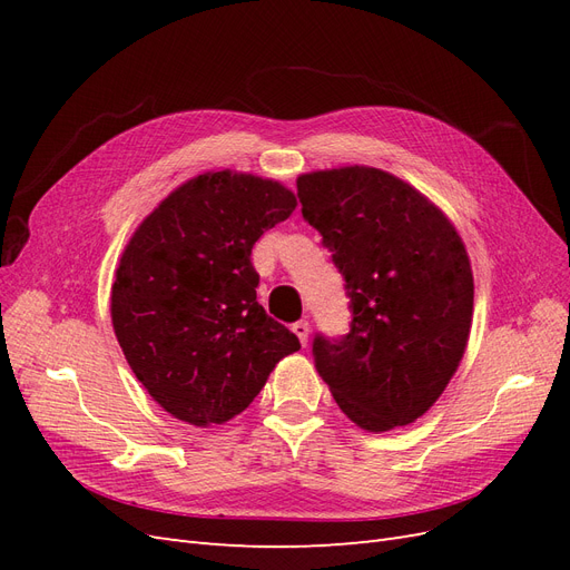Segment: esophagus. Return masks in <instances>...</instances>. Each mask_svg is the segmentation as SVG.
<instances>
[{"label":"esophagus","mask_w":570,"mask_h":570,"mask_svg":"<svg viewBox=\"0 0 570 570\" xmlns=\"http://www.w3.org/2000/svg\"><path fill=\"white\" fill-rule=\"evenodd\" d=\"M292 333H295L302 342V347H306L308 342V333H312V327H308V321H297L295 325H292Z\"/></svg>","instance_id":"obj_1"}]
</instances>
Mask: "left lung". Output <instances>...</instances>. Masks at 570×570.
<instances>
[{"label":"left lung","mask_w":570,"mask_h":570,"mask_svg":"<svg viewBox=\"0 0 570 570\" xmlns=\"http://www.w3.org/2000/svg\"><path fill=\"white\" fill-rule=\"evenodd\" d=\"M297 195L352 299L350 333L316 335V371L358 428L409 425L440 400L469 344V252L442 209L381 168L314 170Z\"/></svg>","instance_id":"1"}]
</instances>
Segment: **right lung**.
<instances>
[{
  "mask_svg": "<svg viewBox=\"0 0 570 570\" xmlns=\"http://www.w3.org/2000/svg\"><path fill=\"white\" fill-rule=\"evenodd\" d=\"M297 197L283 183L209 170L176 187L120 254L111 323L137 381L197 428L243 413L299 340L256 302L252 247Z\"/></svg>",
  "mask_w": 570,
  "mask_h": 570,
  "instance_id": "add662e5",
  "label": "right lung"
}]
</instances>
